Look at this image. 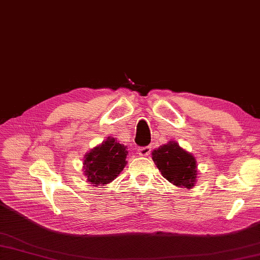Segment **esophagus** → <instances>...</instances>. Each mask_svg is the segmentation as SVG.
<instances>
[{"label": "esophagus", "instance_id": "34e87169", "mask_svg": "<svg viewBox=\"0 0 260 260\" xmlns=\"http://www.w3.org/2000/svg\"><path fill=\"white\" fill-rule=\"evenodd\" d=\"M151 150H152L151 146L140 147V148H139V155H141V156H147V155H150Z\"/></svg>", "mask_w": 260, "mask_h": 260}]
</instances>
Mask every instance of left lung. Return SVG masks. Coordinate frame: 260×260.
I'll list each match as a JSON object with an SVG mask.
<instances>
[{
    "mask_svg": "<svg viewBox=\"0 0 260 260\" xmlns=\"http://www.w3.org/2000/svg\"><path fill=\"white\" fill-rule=\"evenodd\" d=\"M152 158L164 179L182 189L196 185L198 164L190 152L182 148L178 142L170 141L152 152Z\"/></svg>",
    "mask_w": 260,
    "mask_h": 260,
    "instance_id": "left-lung-1",
    "label": "left lung"
}]
</instances>
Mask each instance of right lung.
<instances>
[{"label":"right lung","instance_id":"add662e5","mask_svg":"<svg viewBox=\"0 0 260 260\" xmlns=\"http://www.w3.org/2000/svg\"><path fill=\"white\" fill-rule=\"evenodd\" d=\"M128 151L114 137H108L84 156V174L93 186L105 185L114 181L126 167Z\"/></svg>","mask_w":260,"mask_h":260}]
</instances>
